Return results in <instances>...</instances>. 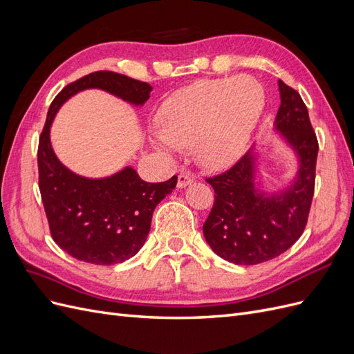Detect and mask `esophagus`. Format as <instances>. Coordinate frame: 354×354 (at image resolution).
Listing matches in <instances>:
<instances>
[{
	"instance_id": "1",
	"label": "esophagus",
	"mask_w": 354,
	"mask_h": 354,
	"mask_svg": "<svg viewBox=\"0 0 354 354\" xmlns=\"http://www.w3.org/2000/svg\"><path fill=\"white\" fill-rule=\"evenodd\" d=\"M192 183V178L189 174H180L177 178V187L178 189H185L186 186H189Z\"/></svg>"
}]
</instances>
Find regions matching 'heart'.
<instances>
[{
	"instance_id": "b5f03b06",
	"label": "heart",
	"mask_w": 354,
	"mask_h": 354,
	"mask_svg": "<svg viewBox=\"0 0 354 354\" xmlns=\"http://www.w3.org/2000/svg\"><path fill=\"white\" fill-rule=\"evenodd\" d=\"M263 108L261 84L248 75L198 81L160 106L151 143L165 155L192 146L203 167L229 168L245 153Z\"/></svg>"
}]
</instances>
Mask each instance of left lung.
I'll return each mask as SVG.
<instances>
[{"label":"left lung","mask_w":354,"mask_h":354,"mask_svg":"<svg viewBox=\"0 0 354 354\" xmlns=\"http://www.w3.org/2000/svg\"><path fill=\"white\" fill-rule=\"evenodd\" d=\"M281 106L274 131L298 160L295 177L273 194L259 183L260 152L255 146L229 171L207 181L216 199L203 236L211 250L233 264L252 266L281 255L306 227L315 194L317 138L306 104L294 88L279 80Z\"/></svg>","instance_id":"1"}]
</instances>
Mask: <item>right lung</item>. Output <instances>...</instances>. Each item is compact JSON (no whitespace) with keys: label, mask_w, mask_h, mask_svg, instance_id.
Here are the masks:
<instances>
[{"label":"right lung","mask_w":354,"mask_h":354,"mask_svg":"<svg viewBox=\"0 0 354 354\" xmlns=\"http://www.w3.org/2000/svg\"><path fill=\"white\" fill-rule=\"evenodd\" d=\"M97 88L134 106H143L152 87L125 75L99 71L66 85L53 100L38 145L39 192L50 232L73 259L111 266L131 259L145 245L158 203L177 185L173 176L147 183L125 167L118 173L90 178L63 165L53 151L50 128L59 109L72 95Z\"/></svg>","instance_id":"obj_1"}]
</instances>
